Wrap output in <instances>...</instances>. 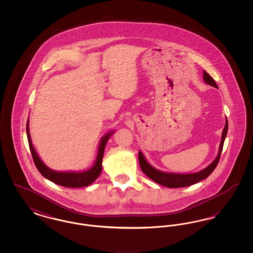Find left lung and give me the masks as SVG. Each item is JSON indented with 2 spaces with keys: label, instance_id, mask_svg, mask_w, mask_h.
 Here are the masks:
<instances>
[{
  "label": "left lung",
  "instance_id": "left-lung-1",
  "mask_svg": "<svg viewBox=\"0 0 253 253\" xmlns=\"http://www.w3.org/2000/svg\"><path fill=\"white\" fill-rule=\"evenodd\" d=\"M203 80L207 84H210L212 87H217V84L214 82V80L204 71L203 74ZM228 120L226 119V124L224 127V130L222 132V137H221V142L219 146V151H218V155L215 157V159L207 167V168L201 169L200 171L197 172H193V173H176V172H167V171H162L159 170L153 167L145 158L143 154L141 153V151L138 152V161H139V165L140 168L142 169V171L145 174L151 178L152 180L155 181L157 184L168 187V188H183V187H188V186H192L195 183H198L203 179H206L213 170L216 168L217 164L219 162L220 156L223 150V145L225 138L227 136V132H228Z\"/></svg>",
  "mask_w": 253,
  "mask_h": 253
}]
</instances>
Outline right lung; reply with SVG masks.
<instances>
[{"label":"right lung","mask_w":253,"mask_h":253,"mask_svg":"<svg viewBox=\"0 0 253 253\" xmlns=\"http://www.w3.org/2000/svg\"><path fill=\"white\" fill-rule=\"evenodd\" d=\"M115 131L107 132L101 137L99 144H98L97 156H96L95 163L89 169L83 170V171H59V170H54L52 169L48 168L38 156L36 150L32 144L31 137H30L29 121H27V123H26V133H27L28 144H29L30 152H31V155H32L38 170L46 179L52 181L55 184H58V185L63 186V187H68V188L87 187L96 181L102 169V158H103L105 146L108 142L109 138L111 137V135Z\"/></svg>","instance_id":"add662e5"}]
</instances>
